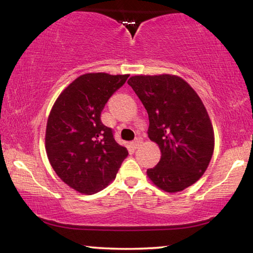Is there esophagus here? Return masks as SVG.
<instances>
[{
	"mask_svg": "<svg viewBox=\"0 0 253 253\" xmlns=\"http://www.w3.org/2000/svg\"><path fill=\"white\" fill-rule=\"evenodd\" d=\"M140 144H142V140H140V138H136L135 140H132L131 142V146L134 148H138L140 146Z\"/></svg>",
	"mask_w": 253,
	"mask_h": 253,
	"instance_id": "obj_1",
	"label": "esophagus"
}]
</instances>
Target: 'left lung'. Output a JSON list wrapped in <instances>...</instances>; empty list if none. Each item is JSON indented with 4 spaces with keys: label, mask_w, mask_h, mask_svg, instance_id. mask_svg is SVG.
<instances>
[{
    "label": "left lung",
    "mask_w": 253,
    "mask_h": 253,
    "mask_svg": "<svg viewBox=\"0 0 253 253\" xmlns=\"http://www.w3.org/2000/svg\"><path fill=\"white\" fill-rule=\"evenodd\" d=\"M147 110L149 139L162 156L147 169L161 190L175 193L202 176L211 161L214 131L202 100L185 80L177 76H134L128 80Z\"/></svg>",
    "instance_id": "left-lung-1"
}]
</instances>
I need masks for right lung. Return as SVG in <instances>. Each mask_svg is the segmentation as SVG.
Returning <instances> with one entry per match:
<instances>
[{
	"instance_id": "obj_1",
	"label": "right lung",
	"mask_w": 253,
	"mask_h": 253,
	"mask_svg": "<svg viewBox=\"0 0 253 253\" xmlns=\"http://www.w3.org/2000/svg\"><path fill=\"white\" fill-rule=\"evenodd\" d=\"M129 75L85 74L63 90L50 111L45 151L58 176L74 190L91 195L115 179L128 155L100 115Z\"/></svg>"
}]
</instances>
